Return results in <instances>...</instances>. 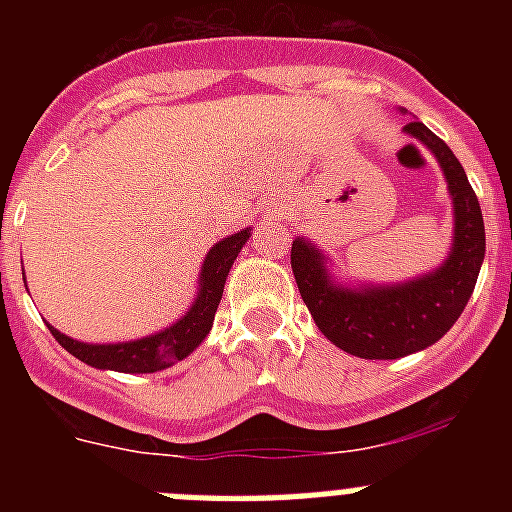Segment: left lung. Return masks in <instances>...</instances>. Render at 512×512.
Masks as SVG:
<instances>
[{"label":"left lung","instance_id":"obj_1","mask_svg":"<svg viewBox=\"0 0 512 512\" xmlns=\"http://www.w3.org/2000/svg\"><path fill=\"white\" fill-rule=\"evenodd\" d=\"M405 133L431 148L449 182L454 248L446 264L397 287L346 289L330 282L320 251L302 238L292 241V271L315 325L330 343L361 359H400L443 338L467 307L485 259L482 210L459 158L423 122H408Z\"/></svg>","mask_w":512,"mask_h":512}]
</instances>
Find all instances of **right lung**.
<instances>
[{
    "label": "right lung",
    "instance_id": "1",
    "mask_svg": "<svg viewBox=\"0 0 512 512\" xmlns=\"http://www.w3.org/2000/svg\"><path fill=\"white\" fill-rule=\"evenodd\" d=\"M248 230L230 235L225 241L210 248L207 253L205 266H202L200 277V292L197 300L189 307V312L182 320H176L171 328L161 330L156 336L140 338V341L130 343H110V346H92V343H81L74 338L58 333L53 325H48L58 343H61L69 354L76 359L84 361L97 369H112V372H125V374H151L158 369L176 364V361L187 359L194 348L205 341L210 333L212 320H215L217 305L223 297L225 279L233 266L235 256L241 253V248L248 241Z\"/></svg>",
    "mask_w": 512,
    "mask_h": 512
}]
</instances>
